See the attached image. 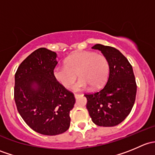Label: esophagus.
Segmentation results:
<instances>
[{
	"label": "esophagus",
	"mask_w": 155,
	"mask_h": 155,
	"mask_svg": "<svg viewBox=\"0 0 155 155\" xmlns=\"http://www.w3.org/2000/svg\"><path fill=\"white\" fill-rule=\"evenodd\" d=\"M80 96V94H74V97H75V98H78Z\"/></svg>",
	"instance_id": "obj_1"
}]
</instances>
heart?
Here are the masks:
<instances>
[{
  "instance_id": "obj_1",
  "label": "heart",
  "mask_w": 155,
  "mask_h": 155,
  "mask_svg": "<svg viewBox=\"0 0 155 155\" xmlns=\"http://www.w3.org/2000/svg\"><path fill=\"white\" fill-rule=\"evenodd\" d=\"M109 74V63L105 56L94 51H77L64 61V66H57L53 70L56 80L65 87H70L77 78L79 79L73 86L75 91H82L88 85L98 88L104 85Z\"/></svg>"
}]
</instances>
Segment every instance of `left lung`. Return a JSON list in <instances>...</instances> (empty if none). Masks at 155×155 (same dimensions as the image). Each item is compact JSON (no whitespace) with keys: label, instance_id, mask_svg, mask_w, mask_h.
Returning <instances> with one entry per match:
<instances>
[{"label":"left lung","instance_id":"8db88e82","mask_svg":"<svg viewBox=\"0 0 155 155\" xmlns=\"http://www.w3.org/2000/svg\"><path fill=\"white\" fill-rule=\"evenodd\" d=\"M92 48L101 51L107 59L109 74L101 91L85 94L89 115L98 126L118 125L129 115L135 102L137 83L133 68L115 48L96 44Z\"/></svg>","mask_w":155,"mask_h":155}]
</instances>
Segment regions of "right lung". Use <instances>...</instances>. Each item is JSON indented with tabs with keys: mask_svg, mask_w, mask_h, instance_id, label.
Returning a JSON list of instances; mask_svg holds the SVG:
<instances>
[{
	"mask_svg": "<svg viewBox=\"0 0 155 155\" xmlns=\"http://www.w3.org/2000/svg\"><path fill=\"white\" fill-rule=\"evenodd\" d=\"M56 58L54 51L38 48L21 62L15 75L14 99L18 113L31 129L47 136L68 130L76 102L73 94L54 77Z\"/></svg>",
	"mask_w": 155,
	"mask_h": 155,
	"instance_id": "right-lung-1",
	"label": "right lung"
}]
</instances>
